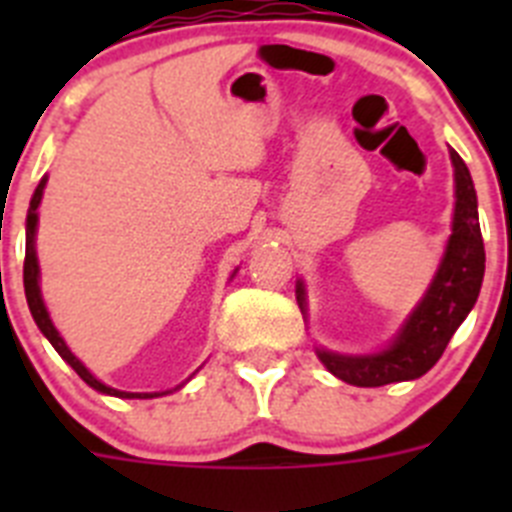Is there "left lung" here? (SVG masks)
<instances>
[{
    "label": "left lung",
    "instance_id": "1",
    "mask_svg": "<svg viewBox=\"0 0 512 512\" xmlns=\"http://www.w3.org/2000/svg\"><path fill=\"white\" fill-rule=\"evenodd\" d=\"M449 156L454 166L451 235L443 248L441 264L418 305L402 320L390 343L372 354H338L315 346V354L325 369L354 387H382L423 377L441 359L456 328L477 302L485 279V243L479 230L477 192L459 153L451 148ZM297 305L302 315H307V292L302 279H297Z\"/></svg>",
    "mask_w": 512,
    "mask_h": 512
}]
</instances>
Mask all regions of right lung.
Wrapping results in <instances>:
<instances>
[{"label":"right lung","instance_id":"add662e5","mask_svg":"<svg viewBox=\"0 0 512 512\" xmlns=\"http://www.w3.org/2000/svg\"><path fill=\"white\" fill-rule=\"evenodd\" d=\"M45 184H48V176H43L40 179V184L35 187L33 192V200H30V207H27V220H25V271H22V279H25V297H27V307H30V312H33V320L35 325L40 328V333H43L48 341H51V346L56 348L58 354H61V359L66 361V364L74 369L76 374H79L84 382L92 387V390L102 392V395H110V397H122V400H151V397H161V395H169V392L179 390V387H184V382L179 384V387H174V390H166V392H122V390H115V387H110V384L99 382L97 377H94L92 372H89L87 366L81 364L79 359H76L74 354H71V348L66 346V341L61 338V333H58V328L53 325L51 320V312H48V307H45L43 302V292H40V264H38V251H35V233H38V207H40V200H43V189ZM238 274V269L230 274V279Z\"/></svg>","mask_w":512,"mask_h":512}]
</instances>
